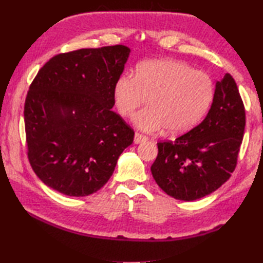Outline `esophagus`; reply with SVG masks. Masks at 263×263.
I'll list each match as a JSON object with an SVG mask.
<instances>
[{
	"label": "esophagus",
	"mask_w": 263,
	"mask_h": 263,
	"mask_svg": "<svg viewBox=\"0 0 263 263\" xmlns=\"http://www.w3.org/2000/svg\"><path fill=\"white\" fill-rule=\"evenodd\" d=\"M147 140H148V137L141 135V133H138L137 132L136 135H135V143L136 144H139V143H141L143 141H147Z\"/></svg>",
	"instance_id": "obj_1"
}]
</instances>
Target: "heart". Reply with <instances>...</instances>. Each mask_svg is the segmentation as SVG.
<instances>
[{
  "label": "heart",
  "instance_id": "b5f03b06",
  "mask_svg": "<svg viewBox=\"0 0 263 263\" xmlns=\"http://www.w3.org/2000/svg\"><path fill=\"white\" fill-rule=\"evenodd\" d=\"M114 103L121 116H131L147 102V108L133 116V124L144 132L166 127L170 135L191 130L203 119L215 96L211 77L181 61L150 60L137 66L135 77L123 74L114 85Z\"/></svg>",
  "mask_w": 263,
  "mask_h": 263
}]
</instances>
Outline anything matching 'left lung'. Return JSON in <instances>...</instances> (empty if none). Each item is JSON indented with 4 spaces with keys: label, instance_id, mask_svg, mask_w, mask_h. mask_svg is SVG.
Listing matches in <instances>:
<instances>
[{
    "label": "left lung",
    "instance_id": "8db88e82",
    "mask_svg": "<svg viewBox=\"0 0 263 263\" xmlns=\"http://www.w3.org/2000/svg\"><path fill=\"white\" fill-rule=\"evenodd\" d=\"M245 128V109L235 80L216 82L205 119L174 141L158 142L152 165L156 183L171 197L194 201L219 189L234 172Z\"/></svg>",
    "mask_w": 263,
    "mask_h": 263
}]
</instances>
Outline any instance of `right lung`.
<instances>
[{
  "label": "right lung",
  "mask_w": 263,
  "mask_h": 263,
  "mask_svg": "<svg viewBox=\"0 0 263 263\" xmlns=\"http://www.w3.org/2000/svg\"><path fill=\"white\" fill-rule=\"evenodd\" d=\"M124 45L59 54L38 71L25 103L28 158L48 187L69 197L97 192L135 131L111 110Z\"/></svg>",
  "instance_id": "right-lung-1"
}]
</instances>
